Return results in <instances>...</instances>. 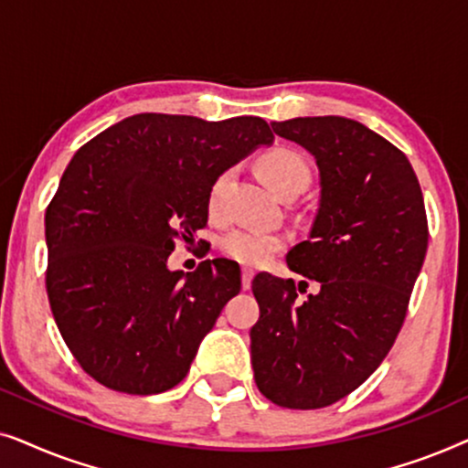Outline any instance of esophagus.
<instances>
[{
  "mask_svg": "<svg viewBox=\"0 0 468 468\" xmlns=\"http://www.w3.org/2000/svg\"><path fill=\"white\" fill-rule=\"evenodd\" d=\"M253 271L251 268H242V290H249L251 287V281H253Z\"/></svg>",
  "mask_w": 468,
  "mask_h": 468,
  "instance_id": "obj_1",
  "label": "esophagus"
}]
</instances>
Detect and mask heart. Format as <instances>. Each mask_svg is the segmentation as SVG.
I'll return each mask as SVG.
<instances>
[{"instance_id":"b5f03b06","label":"heart","mask_w":468,"mask_h":468,"mask_svg":"<svg viewBox=\"0 0 468 468\" xmlns=\"http://www.w3.org/2000/svg\"><path fill=\"white\" fill-rule=\"evenodd\" d=\"M258 172L264 178V183L274 194H283L287 187L298 183L300 178H311V168L306 159L298 151L277 146V149L266 151L258 159ZM228 175L217 178L213 189H210V208H217L219 202V191L226 183ZM285 245V236L264 232V229L253 228H236L221 239V251L245 266H260L281 251Z\"/></svg>"}]
</instances>
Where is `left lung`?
<instances>
[{
	"label": "left lung",
	"mask_w": 468,
	"mask_h": 468,
	"mask_svg": "<svg viewBox=\"0 0 468 468\" xmlns=\"http://www.w3.org/2000/svg\"><path fill=\"white\" fill-rule=\"evenodd\" d=\"M271 125L315 157L317 213L285 260L319 290L298 303L292 279H253V375L274 405L322 409L362 386L399 336L426 258L424 196L405 153L354 119Z\"/></svg>",
	"instance_id": "8db88e82"
}]
</instances>
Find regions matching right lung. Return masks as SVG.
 I'll use <instances>...</instances> for the list:
<instances>
[{
    "instance_id": "add662e5",
    "label": "right lung",
    "mask_w": 468,
    "mask_h": 468,
    "mask_svg": "<svg viewBox=\"0 0 468 468\" xmlns=\"http://www.w3.org/2000/svg\"><path fill=\"white\" fill-rule=\"evenodd\" d=\"M272 140L260 117L143 112L76 151L47 208V292L95 381L146 396L185 379L240 268L217 258L185 274L168 258L207 226L217 178Z\"/></svg>"
}]
</instances>
